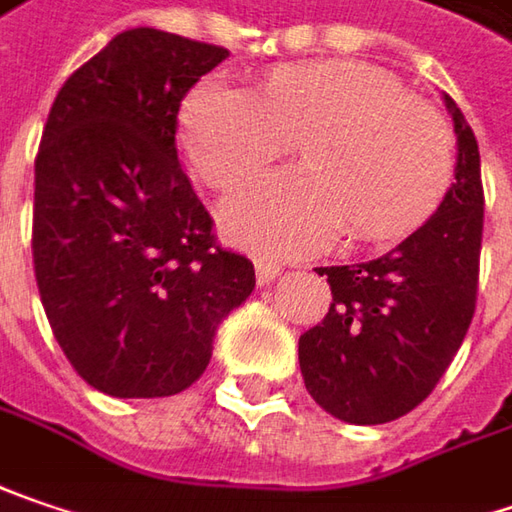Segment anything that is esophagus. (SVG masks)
I'll return each instance as SVG.
<instances>
[{"label": "esophagus", "mask_w": 512, "mask_h": 512, "mask_svg": "<svg viewBox=\"0 0 512 512\" xmlns=\"http://www.w3.org/2000/svg\"><path fill=\"white\" fill-rule=\"evenodd\" d=\"M279 265H276V262H268V259H259V262H256V279H259V285H262V288H265V285H270V282H273V279H276V276H279Z\"/></svg>", "instance_id": "obj_1"}]
</instances>
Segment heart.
Segmentation results:
<instances>
[{
  "instance_id": "1",
  "label": "heart",
  "mask_w": 512,
  "mask_h": 512,
  "mask_svg": "<svg viewBox=\"0 0 512 512\" xmlns=\"http://www.w3.org/2000/svg\"><path fill=\"white\" fill-rule=\"evenodd\" d=\"M299 138L308 167L265 175L224 204L236 242L299 256L334 242L345 224L354 239H392L429 216L452 181L447 120L371 65H288L259 94L210 77L181 109L192 169L221 192Z\"/></svg>"
}]
</instances>
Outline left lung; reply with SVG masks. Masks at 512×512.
Segmentation results:
<instances>
[{
  "label": "left lung",
  "instance_id": "left-lung-1",
  "mask_svg": "<svg viewBox=\"0 0 512 512\" xmlns=\"http://www.w3.org/2000/svg\"><path fill=\"white\" fill-rule=\"evenodd\" d=\"M455 138V184L441 207L380 259L320 268L331 308L299 337L308 395L357 426L389 423L423 403L449 369L475 314L484 230L481 155L470 123L444 94Z\"/></svg>",
  "mask_w": 512,
  "mask_h": 512
}]
</instances>
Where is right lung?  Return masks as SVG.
Wrapping results in <instances>:
<instances>
[{"instance_id": "obj_1", "label": "right lung", "mask_w": 512, "mask_h": 512, "mask_svg": "<svg viewBox=\"0 0 512 512\" xmlns=\"http://www.w3.org/2000/svg\"><path fill=\"white\" fill-rule=\"evenodd\" d=\"M227 48L132 28L57 94L34 164V273L74 371L112 397H169L256 288L218 247L178 161V109Z\"/></svg>"}]
</instances>
